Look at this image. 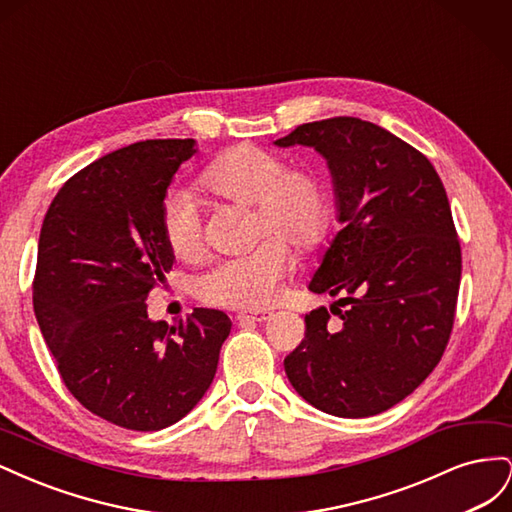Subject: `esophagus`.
Masks as SVG:
<instances>
[{"label":"esophagus","mask_w":512,"mask_h":512,"mask_svg":"<svg viewBox=\"0 0 512 512\" xmlns=\"http://www.w3.org/2000/svg\"><path fill=\"white\" fill-rule=\"evenodd\" d=\"M239 322H265L267 318H271V312H241L235 316Z\"/></svg>","instance_id":"34e87169"}]
</instances>
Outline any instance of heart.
Here are the masks:
<instances>
[{
  "instance_id": "heart-1",
  "label": "heart",
  "mask_w": 512,
  "mask_h": 512,
  "mask_svg": "<svg viewBox=\"0 0 512 512\" xmlns=\"http://www.w3.org/2000/svg\"><path fill=\"white\" fill-rule=\"evenodd\" d=\"M203 185L230 203L256 209V235H277L297 250H312L329 230L331 200L322 179L305 168H288L286 160L258 147H235L215 160ZM162 232L170 252L196 258L203 252V228L190 192L170 194L162 205ZM286 243L269 237L243 256L222 258L194 280V294L224 307H265L290 271Z\"/></svg>"
}]
</instances>
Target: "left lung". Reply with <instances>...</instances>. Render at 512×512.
Wrapping results in <instances>:
<instances>
[{
    "label": "left lung",
    "instance_id": "8db88e82",
    "mask_svg": "<svg viewBox=\"0 0 512 512\" xmlns=\"http://www.w3.org/2000/svg\"><path fill=\"white\" fill-rule=\"evenodd\" d=\"M275 145L327 160L342 224L307 286L337 299L342 327L312 309L286 376L322 412L380 414L431 374L451 337L461 247L446 190L421 151L356 117L303 123Z\"/></svg>",
    "mask_w": 512,
    "mask_h": 512
}]
</instances>
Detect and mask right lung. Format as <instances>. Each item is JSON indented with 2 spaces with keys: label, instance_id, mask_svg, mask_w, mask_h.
I'll return each mask as SVG.
<instances>
[{
  "label": "right lung",
  "instance_id": "1",
  "mask_svg": "<svg viewBox=\"0 0 512 512\" xmlns=\"http://www.w3.org/2000/svg\"><path fill=\"white\" fill-rule=\"evenodd\" d=\"M194 153V138L106 153L64 183L40 230L34 312L59 376L89 412L134 431L173 425L203 399L232 327L205 307L175 327L147 316L175 262L164 198Z\"/></svg>",
  "mask_w": 512,
  "mask_h": 512
}]
</instances>
